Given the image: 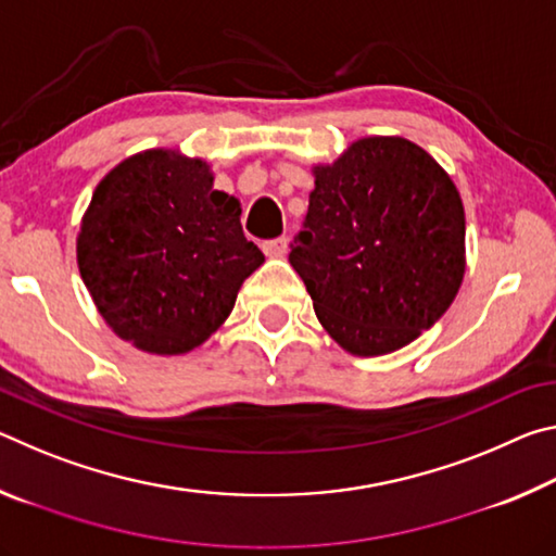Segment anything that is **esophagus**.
Listing matches in <instances>:
<instances>
[{
	"instance_id": "34e87169",
	"label": "esophagus",
	"mask_w": 556,
	"mask_h": 556,
	"mask_svg": "<svg viewBox=\"0 0 556 556\" xmlns=\"http://www.w3.org/2000/svg\"><path fill=\"white\" fill-rule=\"evenodd\" d=\"M287 248H289L287 238H277V240H269V242L262 244V250H265L267 257H285Z\"/></svg>"
}]
</instances>
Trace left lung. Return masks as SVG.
I'll return each mask as SVG.
<instances>
[{
  "mask_svg": "<svg viewBox=\"0 0 556 556\" xmlns=\"http://www.w3.org/2000/svg\"><path fill=\"white\" fill-rule=\"evenodd\" d=\"M312 174L289 265L343 351H400L446 314L464 281L458 188L434 156L397 135L355 139Z\"/></svg>",
  "mask_w": 556,
  "mask_h": 556,
  "instance_id": "obj_1",
  "label": "left lung"
}]
</instances>
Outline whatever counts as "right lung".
Instances as JSON below:
<instances>
[{"mask_svg":"<svg viewBox=\"0 0 556 556\" xmlns=\"http://www.w3.org/2000/svg\"><path fill=\"white\" fill-rule=\"evenodd\" d=\"M213 184L205 159L144 149L110 168L83 213V285L110 331L137 351L184 355L203 345L265 262L242 235L240 201Z\"/></svg>","mask_w":556,"mask_h":556,"instance_id":"obj_1","label":"right lung"}]
</instances>
